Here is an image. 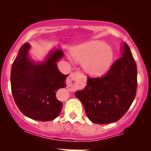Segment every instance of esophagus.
I'll list each match as a JSON object with an SVG mask.
<instances>
[{
  "label": "esophagus",
  "mask_w": 151,
  "mask_h": 151,
  "mask_svg": "<svg viewBox=\"0 0 151 151\" xmlns=\"http://www.w3.org/2000/svg\"><path fill=\"white\" fill-rule=\"evenodd\" d=\"M82 75L78 73H72L67 78V87L70 89H76L78 86L80 81L82 80Z\"/></svg>",
  "instance_id": "1"
}]
</instances>
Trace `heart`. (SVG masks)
<instances>
[{
    "label": "heart",
    "instance_id": "obj_1",
    "mask_svg": "<svg viewBox=\"0 0 151 151\" xmlns=\"http://www.w3.org/2000/svg\"><path fill=\"white\" fill-rule=\"evenodd\" d=\"M72 55L82 63L84 71L90 76L98 77L105 74L112 65L114 57L113 49L104 41L94 40L75 47Z\"/></svg>",
    "mask_w": 151,
    "mask_h": 151
}]
</instances>
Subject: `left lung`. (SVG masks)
<instances>
[{"label":"left lung","mask_w":151,"mask_h":151,"mask_svg":"<svg viewBox=\"0 0 151 151\" xmlns=\"http://www.w3.org/2000/svg\"><path fill=\"white\" fill-rule=\"evenodd\" d=\"M121 56L104 77L88 78L87 85L76 92L92 122L118 121L132 104L137 90V66L129 45L124 42Z\"/></svg>","instance_id":"1"}]
</instances>
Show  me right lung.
I'll use <instances>...</instances> for the list:
<instances>
[{"label":"right lung","instance_id":"1","mask_svg":"<svg viewBox=\"0 0 151 151\" xmlns=\"http://www.w3.org/2000/svg\"><path fill=\"white\" fill-rule=\"evenodd\" d=\"M31 45L19 50L10 73L12 94L24 115L34 120H53L59 116L63 104L56 97L57 90L66 87L68 75L58 70L57 63L64 56L60 48L50 50L44 60L36 61L29 54Z\"/></svg>","mask_w":151,"mask_h":151}]
</instances>
